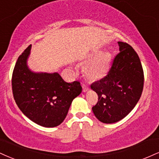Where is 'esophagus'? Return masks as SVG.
Returning <instances> with one entry per match:
<instances>
[{
  "label": "esophagus",
  "instance_id": "1",
  "mask_svg": "<svg viewBox=\"0 0 159 159\" xmlns=\"http://www.w3.org/2000/svg\"><path fill=\"white\" fill-rule=\"evenodd\" d=\"M82 88H83V92H87L89 90V87L85 84H82Z\"/></svg>",
  "mask_w": 159,
  "mask_h": 159
}]
</instances>
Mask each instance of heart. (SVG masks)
Here are the masks:
<instances>
[{
  "label": "heart",
  "instance_id": "1",
  "mask_svg": "<svg viewBox=\"0 0 159 159\" xmlns=\"http://www.w3.org/2000/svg\"><path fill=\"white\" fill-rule=\"evenodd\" d=\"M93 56L95 58L85 67V74L92 80H100L104 78L110 71L112 56L107 52L100 54L95 52Z\"/></svg>",
  "mask_w": 159,
  "mask_h": 159
}]
</instances>
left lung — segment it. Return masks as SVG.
Returning <instances> with one entry per match:
<instances>
[{
  "mask_svg": "<svg viewBox=\"0 0 159 159\" xmlns=\"http://www.w3.org/2000/svg\"><path fill=\"white\" fill-rule=\"evenodd\" d=\"M118 43L120 52L108 74L91 84L98 96L92 110L105 124L119 121L127 116L140 99L144 87V71L136 52L127 43Z\"/></svg>",
  "mask_w": 159,
  "mask_h": 159,
  "instance_id": "obj_1",
  "label": "left lung"
}]
</instances>
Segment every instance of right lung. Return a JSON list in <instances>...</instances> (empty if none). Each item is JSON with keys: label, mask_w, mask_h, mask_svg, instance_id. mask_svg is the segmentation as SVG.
<instances>
[{"label": "right lung", "mask_w": 159, "mask_h": 159, "mask_svg": "<svg viewBox=\"0 0 159 159\" xmlns=\"http://www.w3.org/2000/svg\"><path fill=\"white\" fill-rule=\"evenodd\" d=\"M30 45L18 57L12 72V93L17 105L31 121L44 127L64 121L82 87L79 81L67 83L57 72H34L26 64Z\"/></svg>", "instance_id": "obj_1"}]
</instances>
